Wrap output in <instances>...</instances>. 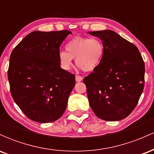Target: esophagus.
<instances>
[{
  "instance_id": "esophagus-1",
  "label": "esophagus",
  "mask_w": 154,
  "mask_h": 154,
  "mask_svg": "<svg viewBox=\"0 0 154 154\" xmlns=\"http://www.w3.org/2000/svg\"><path fill=\"white\" fill-rule=\"evenodd\" d=\"M75 79L77 82H81V81H82V77H81V76H78V75H76L75 76Z\"/></svg>"
}]
</instances>
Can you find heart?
<instances>
[{
    "label": "heart",
    "instance_id": "heart-1",
    "mask_svg": "<svg viewBox=\"0 0 154 154\" xmlns=\"http://www.w3.org/2000/svg\"><path fill=\"white\" fill-rule=\"evenodd\" d=\"M66 51L59 54L60 66L64 70H69L75 59L77 66L84 72H91L98 67L104 54V46L98 38L77 37L66 45Z\"/></svg>",
    "mask_w": 154,
    "mask_h": 154
}]
</instances>
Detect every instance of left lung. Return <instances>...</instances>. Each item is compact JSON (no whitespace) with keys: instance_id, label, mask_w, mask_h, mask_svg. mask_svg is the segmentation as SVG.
I'll list each match as a JSON object with an SVG mask.
<instances>
[{"instance_id":"1","label":"left lung","mask_w":154,"mask_h":154,"mask_svg":"<svg viewBox=\"0 0 154 154\" xmlns=\"http://www.w3.org/2000/svg\"><path fill=\"white\" fill-rule=\"evenodd\" d=\"M99 38L104 54L98 67L84 78L90 106L106 121L126 118L144 88L145 64L138 49L114 31L88 32Z\"/></svg>"}]
</instances>
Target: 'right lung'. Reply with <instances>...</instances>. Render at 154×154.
I'll list each match as a JSON object with an SVG mask.
<instances>
[{"label": "right lung", "mask_w": 154, "mask_h": 154, "mask_svg": "<svg viewBox=\"0 0 154 154\" xmlns=\"http://www.w3.org/2000/svg\"><path fill=\"white\" fill-rule=\"evenodd\" d=\"M69 30L29 33L11 54V93L29 119L40 123L59 119L75 85V75L60 67L59 48Z\"/></svg>", "instance_id": "add662e5"}]
</instances>
